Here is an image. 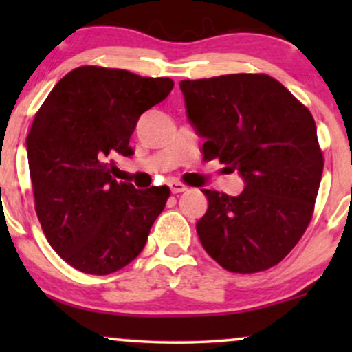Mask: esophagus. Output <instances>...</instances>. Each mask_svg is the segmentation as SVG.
<instances>
[{"label": "esophagus", "mask_w": 352, "mask_h": 352, "mask_svg": "<svg viewBox=\"0 0 352 352\" xmlns=\"http://www.w3.org/2000/svg\"><path fill=\"white\" fill-rule=\"evenodd\" d=\"M168 187H170L172 193H182L187 190V187H185L184 184H180V182H170V184H168Z\"/></svg>", "instance_id": "34e87169"}]
</instances>
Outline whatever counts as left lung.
Returning a JSON list of instances; mask_svg holds the SVG:
<instances>
[{"mask_svg": "<svg viewBox=\"0 0 352 352\" xmlns=\"http://www.w3.org/2000/svg\"><path fill=\"white\" fill-rule=\"evenodd\" d=\"M180 89L190 124L205 139L204 159H218L245 182L236 197L201 190V246L228 272L272 268L313 217L324 165L313 116L266 74L180 80Z\"/></svg>", "mask_w": 352, "mask_h": 352, "instance_id": "1", "label": "left lung"}]
</instances>
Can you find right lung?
<instances>
[{"mask_svg":"<svg viewBox=\"0 0 352 352\" xmlns=\"http://www.w3.org/2000/svg\"><path fill=\"white\" fill-rule=\"evenodd\" d=\"M173 80L82 66L52 87L26 139L36 213L54 252L89 274L139 256L170 195L112 179L114 157H131L137 120L170 94Z\"/></svg>","mask_w":352,"mask_h":352,"instance_id":"obj_1","label":"right lung"}]
</instances>
